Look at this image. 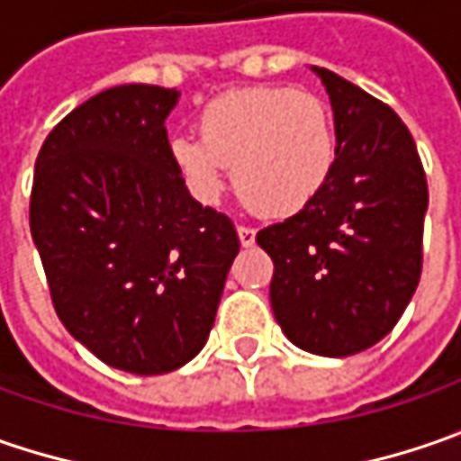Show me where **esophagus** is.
Listing matches in <instances>:
<instances>
[{
	"label": "esophagus",
	"mask_w": 461,
	"mask_h": 461,
	"mask_svg": "<svg viewBox=\"0 0 461 461\" xmlns=\"http://www.w3.org/2000/svg\"><path fill=\"white\" fill-rule=\"evenodd\" d=\"M237 237H240L242 248H250V245H255V230H250V227H237Z\"/></svg>",
	"instance_id": "34e87169"
}]
</instances>
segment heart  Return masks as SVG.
<instances>
[{
  "mask_svg": "<svg viewBox=\"0 0 461 461\" xmlns=\"http://www.w3.org/2000/svg\"><path fill=\"white\" fill-rule=\"evenodd\" d=\"M201 139H170V162L201 203H216L234 167L250 209L294 216L328 188L338 162L330 108L314 92L291 87L231 90L201 111Z\"/></svg>",
  "mask_w": 461,
  "mask_h": 461,
  "instance_id": "1",
  "label": "heart"
}]
</instances>
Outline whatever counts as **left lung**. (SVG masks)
I'll list each match as a JSON object with an SVG mask.
<instances>
[{"instance_id":"left-lung-1","label":"left lung","mask_w":461,"mask_h":461,"mask_svg":"<svg viewBox=\"0 0 461 461\" xmlns=\"http://www.w3.org/2000/svg\"><path fill=\"white\" fill-rule=\"evenodd\" d=\"M338 162L302 213L258 231L273 260L270 307L296 348L343 358L397 325L420 281L429 185L400 115L330 69Z\"/></svg>"}]
</instances>
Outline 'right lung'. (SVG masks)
<instances>
[{
    "label": "right lung",
    "mask_w": 461,
    "mask_h": 461,
    "mask_svg": "<svg viewBox=\"0 0 461 461\" xmlns=\"http://www.w3.org/2000/svg\"><path fill=\"white\" fill-rule=\"evenodd\" d=\"M177 90L121 85L82 103L35 159L32 242L64 328L108 366L154 376L206 346L234 224L172 167Z\"/></svg>",
    "instance_id": "right-lung-1"
}]
</instances>
